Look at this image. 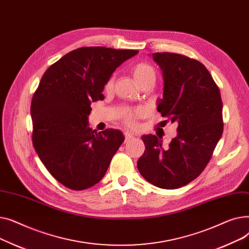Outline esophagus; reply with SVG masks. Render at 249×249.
Masks as SVG:
<instances>
[{"label":"esophagus","mask_w":249,"mask_h":249,"mask_svg":"<svg viewBox=\"0 0 249 249\" xmlns=\"http://www.w3.org/2000/svg\"><path fill=\"white\" fill-rule=\"evenodd\" d=\"M124 136H125V141H130V140L134 138V135H132L131 133H129V132L124 133Z\"/></svg>","instance_id":"1"}]
</instances>
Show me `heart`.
I'll list each match as a JSON object with an SVG mask.
<instances>
[{
  "instance_id": "heart-1",
  "label": "heart",
  "mask_w": 249,
  "mask_h": 249,
  "mask_svg": "<svg viewBox=\"0 0 249 249\" xmlns=\"http://www.w3.org/2000/svg\"><path fill=\"white\" fill-rule=\"evenodd\" d=\"M131 72L135 78V81L137 82V84L140 86L142 83H144L145 81L149 80V78H154L155 77V72L153 71V69L150 67L148 63L145 62H137L135 63L132 69H131ZM114 83H115V75H112L108 82L106 83V86H105V89L107 90H110L113 89L114 87ZM142 111L141 110H136L135 112H127L124 115V121L126 124L130 125V126H134L135 125V119L137 117L142 115Z\"/></svg>"
}]
</instances>
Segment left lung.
<instances>
[{
	"instance_id": "obj_1",
	"label": "left lung",
	"mask_w": 249,
	"mask_h": 249,
	"mask_svg": "<svg viewBox=\"0 0 249 249\" xmlns=\"http://www.w3.org/2000/svg\"><path fill=\"white\" fill-rule=\"evenodd\" d=\"M152 57L164 82L158 111L178 124V135L166 148L155 135H143L145 151L137 167L155 187L178 189L198 178L210 161L223 133V106L219 88L203 63L171 52H156Z\"/></svg>"
}]
</instances>
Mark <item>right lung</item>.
Segmentation results:
<instances>
[{
  "mask_svg": "<svg viewBox=\"0 0 249 249\" xmlns=\"http://www.w3.org/2000/svg\"><path fill=\"white\" fill-rule=\"evenodd\" d=\"M138 50L103 46L74 49L44 72L31 102L32 141L50 175L71 190L82 191L104 178L124 141L121 131L89 127L90 103L115 70Z\"/></svg>",
  "mask_w": 249,
  "mask_h": 249,
  "instance_id": "obj_1",
  "label": "right lung"
}]
</instances>
